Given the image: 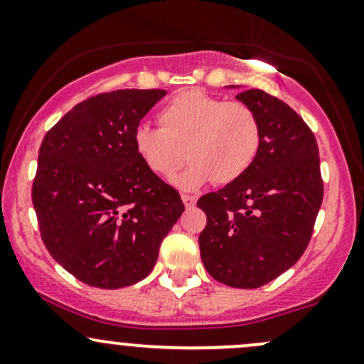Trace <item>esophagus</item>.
Segmentation results:
<instances>
[{
	"label": "esophagus",
	"mask_w": 364,
	"mask_h": 364,
	"mask_svg": "<svg viewBox=\"0 0 364 364\" xmlns=\"http://www.w3.org/2000/svg\"><path fill=\"white\" fill-rule=\"evenodd\" d=\"M181 200H183V203H185L186 208H193L196 203V196H193V195H181Z\"/></svg>",
	"instance_id": "34e87169"
}]
</instances>
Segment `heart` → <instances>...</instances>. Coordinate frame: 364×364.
Wrapping results in <instances>:
<instances>
[{
	"label": "heart",
	"instance_id": "heart-1",
	"mask_svg": "<svg viewBox=\"0 0 364 364\" xmlns=\"http://www.w3.org/2000/svg\"><path fill=\"white\" fill-rule=\"evenodd\" d=\"M157 122L159 127L135 129V152L163 178L173 176L190 157L188 169L174 179L181 190H198L213 179L235 181L251 168L261 147L259 117L247 103L200 90L174 96L161 108Z\"/></svg>",
	"mask_w": 364,
	"mask_h": 364
}]
</instances>
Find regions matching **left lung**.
Segmentation results:
<instances>
[{
  "label": "left lung",
  "mask_w": 364,
  "mask_h": 364,
  "mask_svg": "<svg viewBox=\"0 0 364 364\" xmlns=\"http://www.w3.org/2000/svg\"><path fill=\"white\" fill-rule=\"evenodd\" d=\"M235 98L261 122L256 161L239 179L203 195L200 256L217 282L259 288L290 269L307 249L323 183L312 130L293 108L262 90Z\"/></svg>",
  "instance_id": "obj_1"
}]
</instances>
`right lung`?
<instances>
[{"mask_svg":"<svg viewBox=\"0 0 364 364\" xmlns=\"http://www.w3.org/2000/svg\"><path fill=\"white\" fill-rule=\"evenodd\" d=\"M168 93L117 90L77 103L38 151L32 201L50 256L96 288L130 287L154 268L185 205L140 161L134 132Z\"/></svg>","mask_w":364,"mask_h":364,"instance_id":"right-lung-1","label":"right lung"}]
</instances>
